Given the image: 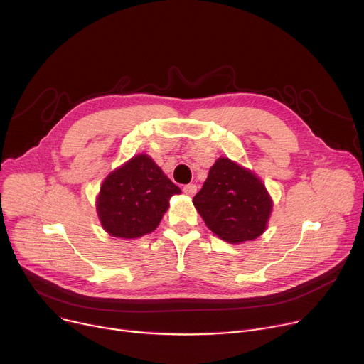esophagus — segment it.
<instances>
[{
    "label": "esophagus",
    "instance_id": "34e87169",
    "mask_svg": "<svg viewBox=\"0 0 364 364\" xmlns=\"http://www.w3.org/2000/svg\"><path fill=\"white\" fill-rule=\"evenodd\" d=\"M196 190L198 187L195 184H187L183 187V192L187 195V196H195L196 195Z\"/></svg>",
    "mask_w": 364,
    "mask_h": 364
}]
</instances>
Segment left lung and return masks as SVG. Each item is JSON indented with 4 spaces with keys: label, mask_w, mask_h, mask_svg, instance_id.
Wrapping results in <instances>:
<instances>
[{
    "label": "left lung",
    "mask_w": 364,
    "mask_h": 364,
    "mask_svg": "<svg viewBox=\"0 0 364 364\" xmlns=\"http://www.w3.org/2000/svg\"><path fill=\"white\" fill-rule=\"evenodd\" d=\"M193 205L209 230L228 243L259 237L273 209L261 178L228 158H218L209 169Z\"/></svg>",
    "instance_id": "left-lung-1"
}]
</instances>
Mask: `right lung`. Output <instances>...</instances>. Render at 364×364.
<instances>
[{"instance_id":"1","label":"right lung","mask_w":364,"mask_h":364,"mask_svg":"<svg viewBox=\"0 0 364 364\" xmlns=\"http://www.w3.org/2000/svg\"><path fill=\"white\" fill-rule=\"evenodd\" d=\"M181 190L146 153L134 155L103 180L95 209L105 232L119 239L151 233Z\"/></svg>"}]
</instances>
